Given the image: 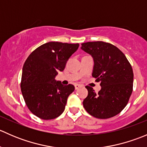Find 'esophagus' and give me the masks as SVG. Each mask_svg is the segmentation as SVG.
<instances>
[{
	"instance_id": "34e87169",
	"label": "esophagus",
	"mask_w": 147,
	"mask_h": 147,
	"mask_svg": "<svg viewBox=\"0 0 147 147\" xmlns=\"http://www.w3.org/2000/svg\"><path fill=\"white\" fill-rule=\"evenodd\" d=\"M80 87H82V85H80V84H75V90H78V89H79Z\"/></svg>"
}]
</instances>
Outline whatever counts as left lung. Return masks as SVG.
<instances>
[{
	"label": "left lung",
	"mask_w": 147,
	"mask_h": 147,
	"mask_svg": "<svg viewBox=\"0 0 147 147\" xmlns=\"http://www.w3.org/2000/svg\"><path fill=\"white\" fill-rule=\"evenodd\" d=\"M81 49L94 58L92 72L102 88L96 93L86 86L88 95L83 101L85 110L98 119L118 115L127 106L133 90L131 65L118 47L109 42L96 41L82 43Z\"/></svg>",
	"instance_id": "1"
}]
</instances>
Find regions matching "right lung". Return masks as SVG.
<instances>
[{
	"label": "right lung",
	"mask_w": 147,
	"mask_h": 147,
	"mask_svg": "<svg viewBox=\"0 0 147 147\" xmlns=\"http://www.w3.org/2000/svg\"><path fill=\"white\" fill-rule=\"evenodd\" d=\"M79 44L49 42L35 49L25 62L20 89L25 102L33 115L42 119H55L65 110L67 100L75 90L55 77L65 69Z\"/></svg>",
	"instance_id": "1"
}]
</instances>
